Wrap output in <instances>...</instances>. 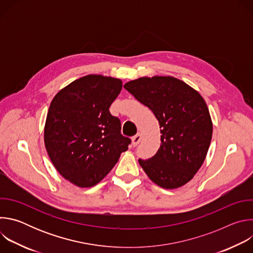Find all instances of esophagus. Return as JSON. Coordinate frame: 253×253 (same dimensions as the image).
<instances>
[{
  "mask_svg": "<svg viewBox=\"0 0 253 253\" xmlns=\"http://www.w3.org/2000/svg\"><path fill=\"white\" fill-rule=\"evenodd\" d=\"M141 138H142V136H141L140 133H137L136 135H134V136L132 137V144H133V146H137V145H138V144H139L140 141H141Z\"/></svg>",
  "mask_w": 253,
  "mask_h": 253,
  "instance_id": "esophagus-1",
  "label": "esophagus"
}]
</instances>
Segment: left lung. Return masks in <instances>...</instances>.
I'll list each match as a JSON object with an SVG mask.
<instances>
[{"mask_svg": "<svg viewBox=\"0 0 253 253\" xmlns=\"http://www.w3.org/2000/svg\"><path fill=\"white\" fill-rule=\"evenodd\" d=\"M148 107L160 125L157 153L139 164L157 185L174 189L186 184L199 170L212 137V122L201 95L181 80L155 76L124 85Z\"/></svg>", "mask_w": 253, "mask_h": 253, "instance_id": "8db88e82", "label": "left lung"}]
</instances>
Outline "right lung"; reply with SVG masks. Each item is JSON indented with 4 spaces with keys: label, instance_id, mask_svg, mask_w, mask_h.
<instances>
[{
    "label": "right lung",
    "instance_id": "add662e5",
    "mask_svg": "<svg viewBox=\"0 0 253 253\" xmlns=\"http://www.w3.org/2000/svg\"><path fill=\"white\" fill-rule=\"evenodd\" d=\"M122 89L119 79L88 75L54 97L44 130L45 146L58 172L79 187H91L128 149L129 137L109 108Z\"/></svg>",
    "mask_w": 253,
    "mask_h": 253
}]
</instances>
